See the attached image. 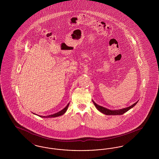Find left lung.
I'll list each match as a JSON object with an SVG mask.
<instances>
[{"mask_svg": "<svg viewBox=\"0 0 159 159\" xmlns=\"http://www.w3.org/2000/svg\"><path fill=\"white\" fill-rule=\"evenodd\" d=\"M138 102V101L136 102L135 103H134V104H132V106H129L128 107H126V108H122V109H120V110H111L107 109V108H105L104 107L99 106V105L97 104L93 101V102L95 106L96 107V108H97V110L99 111L100 112H101L102 113L104 114H106V115H121V114L125 113L126 112H127L128 111H129L130 109H131L132 108H133L134 106L136 105Z\"/></svg>", "mask_w": 159, "mask_h": 159, "instance_id": "1", "label": "left lung"}]
</instances>
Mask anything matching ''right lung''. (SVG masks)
<instances>
[{"mask_svg":"<svg viewBox=\"0 0 159 159\" xmlns=\"http://www.w3.org/2000/svg\"><path fill=\"white\" fill-rule=\"evenodd\" d=\"M69 104H70V103H68V104L67 105V106H66L64 108H63L62 110H61L60 111H59V112H58V113H57L51 114V115H49V116H39V115H37V114H36V115H37V116H40V117H44V118H52V117H58V116H60L63 115L67 111Z\"/></svg>","mask_w":159,"mask_h":159,"instance_id":"add662e5","label":"right lung"}]
</instances>
